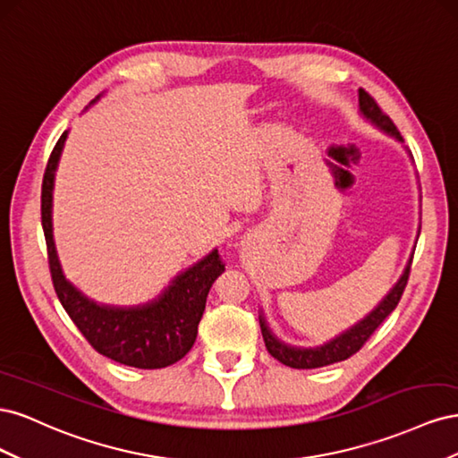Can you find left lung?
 Segmentation results:
<instances>
[{"instance_id": "8db88e82", "label": "left lung", "mask_w": 458, "mask_h": 458, "mask_svg": "<svg viewBox=\"0 0 458 458\" xmlns=\"http://www.w3.org/2000/svg\"><path fill=\"white\" fill-rule=\"evenodd\" d=\"M359 108H361L363 116L370 120L374 126H378L386 133L394 135L395 140L403 141V137H401L392 118L386 113H382L378 103L374 101L365 89H359ZM409 275H411V261L405 273L401 275L397 284L390 290V294L378 303V308H374L363 321H359L355 327L345 330L344 335L327 342L325 345H318V348H294V345H288L281 340H276L273 336V332L269 330L266 318H263V315H259L261 336H263V342H266L267 352L276 359V361H281L283 365L293 367V369H318V367H327L338 361H345V359L355 355L363 348L365 342L374 335V330H377L384 323V318L397 308V303L401 296H403V290L407 286Z\"/></svg>"}]
</instances>
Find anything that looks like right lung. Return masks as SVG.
Returning <instances> with one entry per match:
<instances>
[{"instance_id":"obj_1","label":"right lung","mask_w":458,"mask_h":458,"mask_svg":"<svg viewBox=\"0 0 458 458\" xmlns=\"http://www.w3.org/2000/svg\"><path fill=\"white\" fill-rule=\"evenodd\" d=\"M68 131L53 147L41 183V227L55 293L64 311L95 352L116 363L135 369H162L183 359L197 340L199 323L212 283L225 271L217 250H212L187 271L179 273L168 288L143 306L120 308L97 303L64 279L53 242V182Z\"/></svg>"}]
</instances>
